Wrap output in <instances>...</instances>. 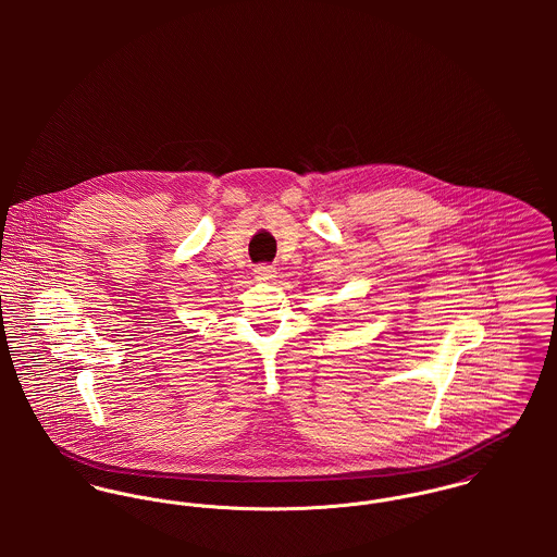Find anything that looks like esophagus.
Listing matches in <instances>:
<instances>
[{
    "instance_id": "obj_1",
    "label": "esophagus",
    "mask_w": 557,
    "mask_h": 557,
    "mask_svg": "<svg viewBox=\"0 0 557 557\" xmlns=\"http://www.w3.org/2000/svg\"><path fill=\"white\" fill-rule=\"evenodd\" d=\"M255 276H257L259 281H270V278H274V276H276V270H274V265L261 263V265H257V268H255Z\"/></svg>"
}]
</instances>
